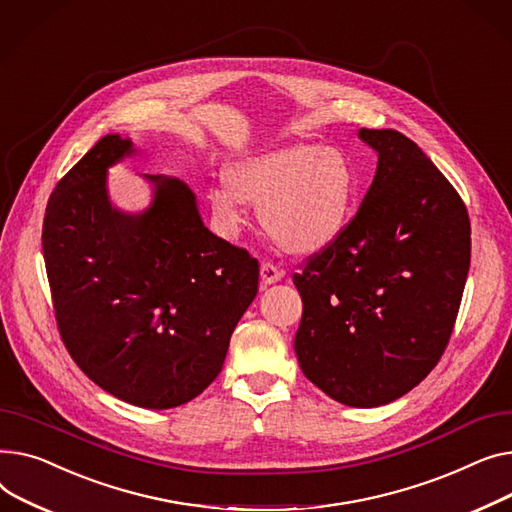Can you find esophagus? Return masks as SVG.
<instances>
[{
	"label": "esophagus",
	"mask_w": 512,
	"mask_h": 512,
	"mask_svg": "<svg viewBox=\"0 0 512 512\" xmlns=\"http://www.w3.org/2000/svg\"><path fill=\"white\" fill-rule=\"evenodd\" d=\"M283 270H279L273 262H262L260 264V279L264 285H273L277 281H281Z\"/></svg>",
	"instance_id": "34e87169"
}]
</instances>
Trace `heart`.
Here are the masks:
<instances>
[{"label":"heart","instance_id":"1","mask_svg":"<svg viewBox=\"0 0 512 512\" xmlns=\"http://www.w3.org/2000/svg\"><path fill=\"white\" fill-rule=\"evenodd\" d=\"M357 196V171L339 148L297 142L233 163L208 188V206L225 235L260 202L264 231L291 254L324 250L345 231Z\"/></svg>","mask_w":512,"mask_h":512}]
</instances>
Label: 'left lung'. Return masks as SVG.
<instances>
[{
	"mask_svg": "<svg viewBox=\"0 0 512 512\" xmlns=\"http://www.w3.org/2000/svg\"><path fill=\"white\" fill-rule=\"evenodd\" d=\"M378 155L374 182L337 242L293 283L304 314L302 372L349 407H380L422 382L457 320L471 260L467 208L413 140L357 132Z\"/></svg>",
	"mask_w": 512,
	"mask_h": 512,
	"instance_id": "left-lung-1",
	"label": "left lung"
}]
</instances>
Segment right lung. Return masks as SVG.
Returning a JSON list of instances; mask_svg holds the SVG:
<instances>
[{"mask_svg":"<svg viewBox=\"0 0 512 512\" xmlns=\"http://www.w3.org/2000/svg\"><path fill=\"white\" fill-rule=\"evenodd\" d=\"M136 153L103 136L47 202L43 256L59 335L109 395L144 409L198 397L258 293V260L208 231L182 179L142 175L153 200L111 204L107 169Z\"/></svg>","mask_w":512,"mask_h":512,"instance_id":"right-lung-1","label":"right lung"}]
</instances>
